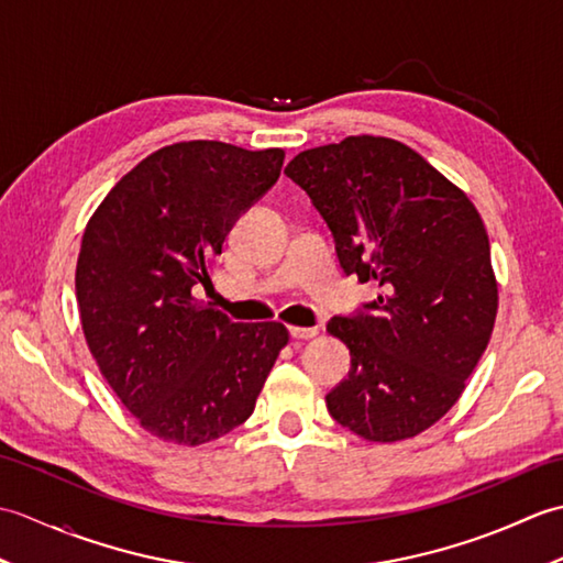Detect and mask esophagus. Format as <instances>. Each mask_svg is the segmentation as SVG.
Instances as JSON below:
<instances>
[{
  "mask_svg": "<svg viewBox=\"0 0 563 563\" xmlns=\"http://www.w3.org/2000/svg\"><path fill=\"white\" fill-rule=\"evenodd\" d=\"M319 333L317 327H290V336L295 341H307V339H314Z\"/></svg>",
  "mask_w": 563,
  "mask_h": 563,
  "instance_id": "1",
  "label": "esophagus"
}]
</instances>
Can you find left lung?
<instances>
[{
  "label": "left lung",
  "instance_id": "8db88e82",
  "mask_svg": "<svg viewBox=\"0 0 563 563\" xmlns=\"http://www.w3.org/2000/svg\"><path fill=\"white\" fill-rule=\"evenodd\" d=\"M285 174L324 218L343 273L379 288L327 324L351 351L327 409L365 440L413 438L452 409L492 339L498 288L479 212L389 137L300 152Z\"/></svg>",
  "mask_w": 563,
  "mask_h": 563
}]
</instances>
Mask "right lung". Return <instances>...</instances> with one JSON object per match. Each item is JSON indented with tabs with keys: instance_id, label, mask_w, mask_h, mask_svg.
<instances>
[{
	"instance_id": "right-lung-1",
	"label": "right lung",
	"mask_w": 563,
	"mask_h": 563,
	"mask_svg": "<svg viewBox=\"0 0 563 563\" xmlns=\"http://www.w3.org/2000/svg\"><path fill=\"white\" fill-rule=\"evenodd\" d=\"M283 150L190 140L142 159L81 236L77 302L101 375L140 426L202 445L242 426L288 329L194 297L234 222L278 181Z\"/></svg>"
}]
</instances>
